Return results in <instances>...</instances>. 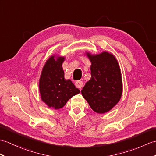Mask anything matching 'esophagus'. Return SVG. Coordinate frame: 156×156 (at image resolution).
Listing matches in <instances>:
<instances>
[{
	"instance_id": "1",
	"label": "esophagus",
	"mask_w": 156,
	"mask_h": 156,
	"mask_svg": "<svg viewBox=\"0 0 156 156\" xmlns=\"http://www.w3.org/2000/svg\"><path fill=\"white\" fill-rule=\"evenodd\" d=\"M75 85L78 88H81L83 86V82L81 80H78L75 82Z\"/></svg>"
}]
</instances>
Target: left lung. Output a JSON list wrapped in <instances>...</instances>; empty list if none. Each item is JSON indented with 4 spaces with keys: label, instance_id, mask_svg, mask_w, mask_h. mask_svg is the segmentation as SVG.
I'll return each instance as SVG.
<instances>
[{
    "label": "left lung",
    "instance_id": "1",
    "mask_svg": "<svg viewBox=\"0 0 156 156\" xmlns=\"http://www.w3.org/2000/svg\"><path fill=\"white\" fill-rule=\"evenodd\" d=\"M86 54L92 62L91 78L86 83L81 93L94 111L104 114L110 111L121 98L120 68L116 58L111 53Z\"/></svg>",
    "mask_w": 156,
    "mask_h": 156
}]
</instances>
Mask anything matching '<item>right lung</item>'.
Instances as JSON below:
<instances>
[{
  "label": "right lung",
  "instance_id": "add662e5",
  "mask_svg": "<svg viewBox=\"0 0 156 156\" xmlns=\"http://www.w3.org/2000/svg\"><path fill=\"white\" fill-rule=\"evenodd\" d=\"M64 57L50 58L43 67L39 80L41 99L49 108L60 109L72 96L80 92L70 80L64 78L62 62Z\"/></svg>",
  "mask_w": 156,
  "mask_h": 156
}]
</instances>
